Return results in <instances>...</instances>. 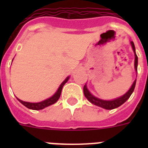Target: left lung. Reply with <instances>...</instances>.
I'll return each mask as SVG.
<instances>
[{"mask_svg":"<svg viewBox=\"0 0 148 148\" xmlns=\"http://www.w3.org/2000/svg\"><path fill=\"white\" fill-rule=\"evenodd\" d=\"M130 44L132 46V48H133V50L134 52V55H135V64H134V66H135V70L136 71H137V66H138V57L136 56V49H135V45L133 44V41L130 42ZM136 83V79L134 81L133 84H132L131 87L130 88V90H128L127 92L123 95L122 96L119 98H117L116 99H113V100L111 101H107V100H102V99H98V98L95 97L93 95L90 93V92L87 89V85L84 86V94L85 95V97L87 98V100L90 101V103L95 104L96 106H99L101 108H104L106 110H113L115 108H119V106H121V104H123L127 100L130 96L131 95V94L133 93V90L135 89Z\"/></svg>","mask_w":148,"mask_h":148,"instance_id":"obj_1","label":"left lung"}]
</instances>
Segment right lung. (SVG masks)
Listing matches in <instances>:
<instances>
[{"mask_svg": "<svg viewBox=\"0 0 148 148\" xmlns=\"http://www.w3.org/2000/svg\"><path fill=\"white\" fill-rule=\"evenodd\" d=\"M69 78L70 77L68 76L67 78L65 79L64 82L61 83V84L60 85V87H58V90L56 91V93L52 96V97L49 98V99H46V100L43 101H40V102H38V103H31V102H27V101H23L21 100V99H18V100L23 105H24L25 107H27V108L29 109H31V110H42L44 108H47L48 106L49 105H52V104H55V103L60 98V95H61V90H62L63 87L64 85L67 82V81L69 80Z\"/></svg>", "mask_w": 148, "mask_h": 148, "instance_id": "obj_1", "label": "right lung"}]
</instances>
